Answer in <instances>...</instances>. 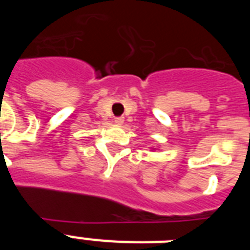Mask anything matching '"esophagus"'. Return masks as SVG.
I'll return each instance as SVG.
<instances>
[{
	"mask_svg": "<svg viewBox=\"0 0 250 250\" xmlns=\"http://www.w3.org/2000/svg\"><path fill=\"white\" fill-rule=\"evenodd\" d=\"M115 123L118 124V125H123V124H124V118H123V116L115 118Z\"/></svg>",
	"mask_w": 250,
	"mask_h": 250,
	"instance_id": "1",
	"label": "esophagus"
}]
</instances>
